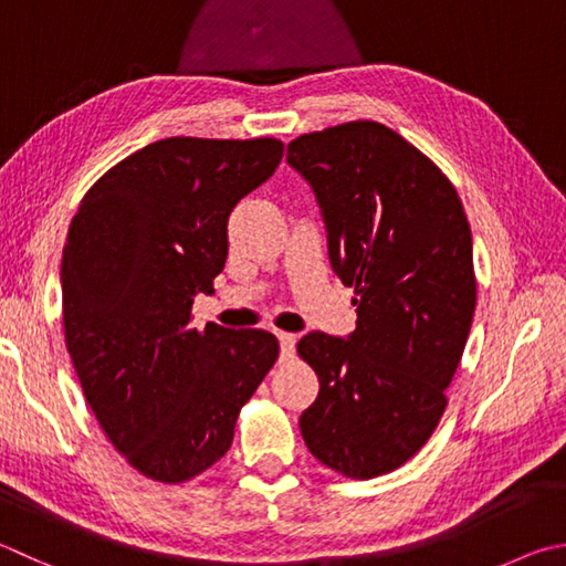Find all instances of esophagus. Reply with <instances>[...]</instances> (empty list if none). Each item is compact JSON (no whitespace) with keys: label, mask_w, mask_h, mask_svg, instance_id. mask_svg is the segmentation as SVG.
I'll list each match as a JSON object with an SVG mask.
<instances>
[{"label":"esophagus","mask_w":566,"mask_h":566,"mask_svg":"<svg viewBox=\"0 0 566 566\" xmlns=\"http://www.w3.org/2000/svg\"><path fill=\"white\" fill-rule=\"evenodd\" d=\"M276 338H280L282 358H292L294 356V346H296V336L294 334H286V332H280V334H276Z\"/></svg>","instance_id":"1"}]
</instances>
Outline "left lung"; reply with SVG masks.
Returning a JSON list of instances; mask_svg holds the SVG:
<instances>
[{"instance_id":"left-lung-1","label":"left lung","mask_w":566,"mask_h":566,"mask_svg":"<svg viewBox=\"0 0 566 566\" xmlns=\"http://www.w3.org/2000/svg\"><path fill=\"white\" fill-rule=\"evenodd\" d=\"M286 163L312 185L328 262L356 292L352 334L296 344L318 376L300 428L326 468L368 480L413 458L448 406L475 314L470 224L453 182L384 123L304 133Z\"/></svg>"}]
</instances>
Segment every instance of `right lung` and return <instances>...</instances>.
Segmentation results:
<instances>
[{
	"mask_svg": "<svg viewBox=\"0 0 566 566\" xmlns=\"http://www.w3.org/2000/svg\"><path fill=\"white\" fill-rule=\"evenodd\" d=\"M276 138H166L101 176L61 256L66 348L120 455L185 482L228 453L240 408L280 356L262 328L190 324L228 260V218L272 178Z\"/></svg>",
	"mask_w": 566,
	"mask_h": 566,
	"instance_id": "add662e5",
	"label": "right lung"
}]
</instances>
